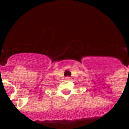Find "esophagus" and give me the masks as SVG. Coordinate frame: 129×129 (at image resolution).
Masks as SVG:
<instances>
[{
    "label": "esophagus",
    "instance_id": "34e87169",
    "mask_svg": "<svg viewBox=\"0 0 129 129\" xmlns=\"http://www.w3.org/2000/svg\"><path fill=\"white\" fill-rule=\"evenodd\" d=\"M66 80H70V77H66Z\"/></svg>",
    "mask_w": 129,
    "mask_h": 129
}]
</instances>
